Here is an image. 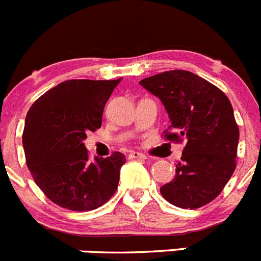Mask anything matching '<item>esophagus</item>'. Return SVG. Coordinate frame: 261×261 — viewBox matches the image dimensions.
Returning a JSON list of instances; mask_svg holds the SVG:
<instances>
[{
  "mask_svg": "<svg viewBox=\"0 0 261 261\" xmlns=\"http://www.w3.org/2000/svg\"><path fill=\"white\" fill-rule=\"evenodd\" d=\"M129 158L130 159H146V155L142 153H137V151H130L129 153Z\"/></svg>",
  "mask_w": 261,
  "mask_h": 261,
  "instance_id": "esophagus-1",
  "label": "esophagus"
}]
</instances>
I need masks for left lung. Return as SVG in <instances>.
Masks as SVG:
<instances>
[{
    "label": "left lung",
    "instance_id": "obj_1",
    "mask_svg": "<svg viewBox=\"0 0 261 261\" xmlns=\"http://www.w3.org/2000/svg\"><path fill=\"white\" fill-rule=\"evenodd\" d=\"M165 106L170 141H187L175 177L161 187L170 204L204 206L220 195L235 170L239 129L229 98L195 73L170 70L140 81Z\"/></svg>",
    "mask_w": 261,
    "mask_h": 261
}]
</instances>
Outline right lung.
<instances>
[{"label": "right lung", "instance_id": "obj_1", "mask_svg": "<svg viewBox=\"0 0 261 261\" xmlns=\"http://www.w3.org/2000/svg\"><path fill=\"white\" fill-rule=\"evenodd\" d=\"M120 80H70L48 90L27 112L23 149L32 177L48 199L69 211L102 206L115 193L124 154L90 161L84 141L102 125Z\"/></svg>", "mask_w": 261, "mask_h": 261}]
</instances>
